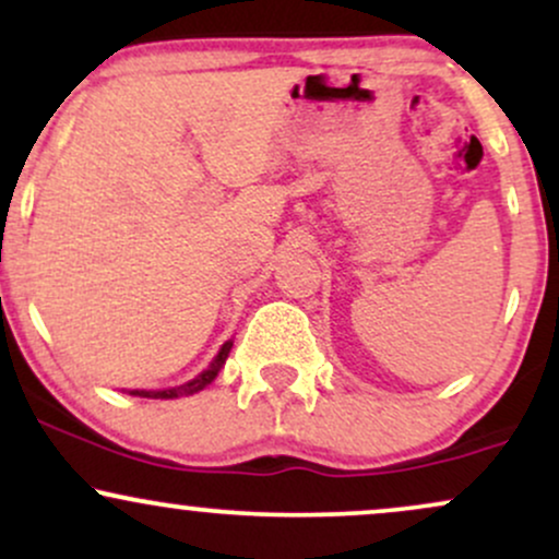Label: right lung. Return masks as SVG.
I'll return each mask as SVG.
<instances>
[{
    "label": "right lung",
    "instance_id": "add662e5",
    "mask_svg": "<svg viewBox=\"0 0 559 559\" xmlns=\"http://www.w3.org/2000/svg\"><path fill=\"white\" fill-rule=\"evenodd\" d=\"M230 346H234V342H226L221 346V352H217V357L213 362H210L207 370H202L197 378H191L189 383H183V386H176V389H163V391H131L133 396H146V400H176V396H189V394H197L199 389H204L207 383L215 381L217 370L226 365V357L230 352Z\"/></svg>",
    "mask_w": 559,
    "mask_h": 559
}]
</instances>
